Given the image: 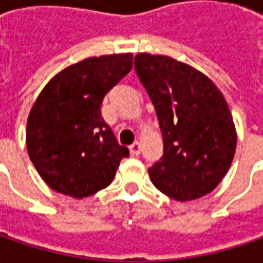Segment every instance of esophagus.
I'll list each match as a JSON object with an SVG mask.
<instances>
[{
	"instance_id": "obj_1",
	"label": "esophagus",
	"mask_w": 263,
	"mask_h": 263,
	"mask_svg": "<svg viewBox=\"0 0 263 263\" xmlns=\"http://www.w3.org/2000/svg\"><path fill=\"white\" fill-rule=\"evenodd\" d=\"M130 152H132V155H135L137 157L139 154H140V142H135L133 145H130Z\"/></svg>"
}]
</instances>
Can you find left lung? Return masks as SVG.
I'll list each match as a JSON object with an SVG mask.
<instances>
[{
    "mask_svg": "<svg viewBox=\"0 0 263 263\" xmlns=\"http://www.w3.org/2000/svg\"><path fill=\"white\" fill-rule=\"evenodd\" d=\"M135 68L157 111L164 155L149 168L157 189L176 200L211 193L231 167L237 135L214 82L167 55L135 57Z\"/></svg>",
    "mask_w": 263,
    "mask_h": 263,
    "instance_id": "left-lung-1",
    "label": "left lung"
}]
</instances>
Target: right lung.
I'll use <instances>...</instances> for the list:
<instances>
[{"instance_id": "obj_1", "label": "right lung", "mask_w": 263, "mask_h": 263, "mask_svg": "<svg viewBox=\"0 0 263 263\" xmlns=\"http://www.w3.org/2000/svg\"><path fill=\"white\" fill-rule=\"evenodd\" d=\"M133 66L132 54L86 58L60 71L30 109L26 145L48 186L82 199L114 180L128 149L101 116L104 96Z\"/></svg>"}]
</instances>
